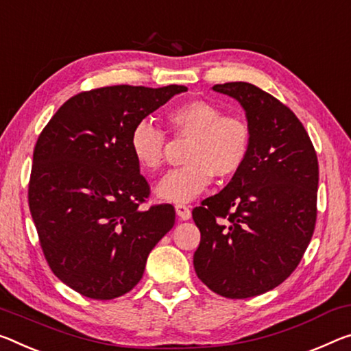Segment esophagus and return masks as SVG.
<instances>
[{
    "mask_svg": "<svg viewBox=\"0 0 351 351\" xmlns=\"http://www.w3.org/2000/svg\"><path fill=\"white\" fill-rule=\"evenodd\" d=\"M175 210L178 217H180L181 220H189L192 217V213H191V208H189L187 204L184 203H176L175 204Z\"/></svg>",
    "mask_w": 351,
    "mask_h": 351,
    "instance_id": "34e87169",
    "label": "esophagus"
}]
</instances>
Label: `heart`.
<instances>
[{"label": "heart", "instance_id": "1", "mask_svg": "<svg viewBox=\"0 0 351 351\" xmlns=\"http://www.w3.org/2000/svg\"><path fill=\"white\" fill-rule=\"evenodd\" d=\"M173 138H189L181 169L170 171L158 186L160 198L184 203L203 192L213 180H230L245 165L252 152L253 130L245 117L223 114V109L206 99H191L165 114ZM131 153L137 165L153 175L165 164L164 131L141 121L131 131Z\"/></svg>", "mask_w": 351, "mask_h": 351}]
</instances>
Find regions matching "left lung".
Instances as JSON below:
<instances>
[{
	"mask_svg": "<svg viewBox=\"0 0 351 351\" xmlns=\"http://www.w3.org/2000/svg\"><path fill=\"white\" fill-rule=\"evenodd\" d=\"M236 98L253 130L243 169L192 210L202 232L197 276L226 298H250L292 275L315 230L319 160L297 115L248 82L215 84Z\"/></svg>",
	"mask_w": 351,
	"mask_h": 351,
	"instance_id": "8db88e82",
	"label": "left lung"
}]
</instances>
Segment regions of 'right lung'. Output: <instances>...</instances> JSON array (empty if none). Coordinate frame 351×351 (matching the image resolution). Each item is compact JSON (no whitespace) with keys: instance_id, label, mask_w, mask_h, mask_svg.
I'll return each instance as SVG.
<instances>
[{"instance_id":"add662e5","label":"right lung","mask_w":351,"mask_h":351,"mask_svg":"<svg viewBox=\"0 0 351 351\" xmlns=\"http://www.w3.org/2000/svg\"><path fill=\"white\" fill-rule=\"evenodd\" d=\"M186 86H109L60 106L38 136L27 202L53 274L81 295L112 300L134 287L147 258L175 225L152 204L131 153V131Z\"/></svg>"}]
</instances>
